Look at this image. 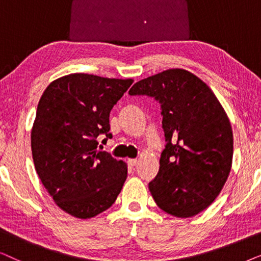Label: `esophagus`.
<instances>
[{
  "label": "esophagus",
  "instance_id": "esophagus-1",
  "mask_svg": "<svg viewBox=\"0 0 261 261\" xmlns=\"http://www.w3.org/2000/svg\"><path fill=\"white\" fill-rule=\"evenodd\" d=\"M139 160L138 159H128V164H129L130 166H135L138 164Z\"/></svg>",
  "mask_w": 261,
  "mask_h": 261
}]
</instances>
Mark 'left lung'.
Here are the masks:
<instances>
[{"label":"left lung","mask_w":261,"mask_h":261,"mask_svg":"<svg viewBox=\"0 0 261 261\" xmlns=\"http://www.w3.org/2000/svg\"><path fill=\"white\" fill-rule=\"evenodd\" d=\"M129 95L162 105L167 145L148 184L156 205L179 219L196 216L215 201L233 162V130L222 105L201 78L169 69L135 83Z\"/></svg>","instance_id":"obj_1"}]
</instances>
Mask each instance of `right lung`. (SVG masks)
I'll return each mask as SVG.
<instances>
[{"mask_svg": "<svg viewBox=\"0 0 261 261\" xmlns=\"http://www.w3.org/2000/svg\"><path fill=\"white\" fill-rule=\"evenodd\" d=\"M71 73L49 83L38 103L32 155L42 185L60 209L81 220L106 212L127 178V164L97 151L109 133V114L133 83Z\"/></svg>", "mask_w": 261, "mask_h": 261, "instance_id": "add662e5", "label": "right lung"}]
</instances>
